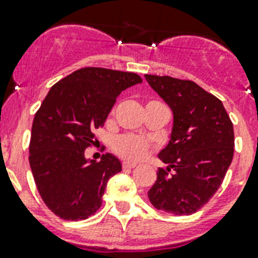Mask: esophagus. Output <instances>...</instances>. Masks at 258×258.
Listing matches in <instances>:
<instances>
[{
    "label": "esophagus",
    "instance_id": "esophagus-1",
    "mask_svg": "<svg viewBox=\"0 0 258 258\" xmlns=\"http://www.w3.org/2000/svg\"><path fill=\"white\" fill-rule=\"evenodd\" d=\"M135 167L136 164H134V163H123V168L124 169H133Z\"/></svg>",
    "mask_w": 258,
    "mask_h": 258
}]
</instances>
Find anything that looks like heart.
<instances>
[{"label": "heart", "mask_w": 258, "mask_h": 258, "mask_svg": "<svg viewBox=\"0 0 258 258\" xmlns=\"http://www.w3.org/2000/svg\"><path fill=\"white\" fill-rule=\"evenodd\" d=\"M150 103H162V102L151 100ZM152 148L154 146L150 140L144 139L142 136L133 135V134L118 136L112 143V150L115 154L128 162H139Z\"/></svg>", "instance_id": "1"}]
</instances>
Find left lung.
Listing matches in <instances>:
<instances>
[{"mask_svg":"<svg viewBox=\"0 0 258 258\" xmlns=\"http://www.w3.org/2000/svg\"><path fill=\"white\" fill-rule=\"evenodd\" d=\"M144 77L173 112L171 140L159 154L168 167L158 169L148 199L164 212L192 215L216 194L231 165L233 123L221 100L195 82Z\"/></svg>","mask_w":258,"mask_h":258,"instance_id":"1","label":"left lung"}]
</instances>
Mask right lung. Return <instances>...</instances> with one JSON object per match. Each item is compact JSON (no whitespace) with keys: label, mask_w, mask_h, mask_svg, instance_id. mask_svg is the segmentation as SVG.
I'll use <instances>...</instances> for the list:
<instances>
[{"label":"right lung","mask_w":258,"mask_h":258,"mask_svg":"<svg viewBox=\"0 0 258 258\" xmlns=\"http://www.w3.org/2000/svg\"><path fill=\"white\" fill-rule=\"evenodd\" d=\"M140 82L135 73L79 69L56 82L35 112L29 163L42 200L60 219L93 216L108 179L122 171L114 155L87 162L85 150L96 144L94 130L103 127L119 94Z\"/></svg>","instance_id":"1"}]
</instances>
